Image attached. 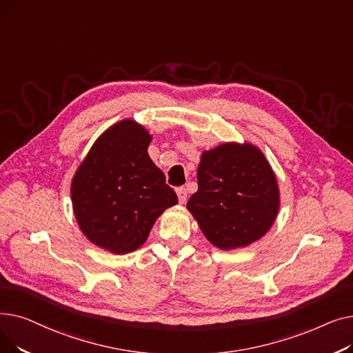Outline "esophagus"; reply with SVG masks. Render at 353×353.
<instances>
[{
	"instance_id": "obj_1",
	"label": "esophagus",
	"mask_w": 353,
	"mask_h": 353,
	"mask_svg": "<svg viewBox=\"0 0 353 353\" xmlns=\"http://www.w3.org/2000/svg\"><path fill=\"white\" fill-rule=\"evenodd\" d=\"M176 193H177L180 205H184V203L188 201V190L183 189V188H179V189H176Z\"/></svg>"
}]
</instances>
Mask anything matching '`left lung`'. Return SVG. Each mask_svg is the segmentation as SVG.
Here are the masks:
<instances>
[{"label":"left lung","instance_id":"left-lung-1","mask_svg":"<svg viewBox=\"0 0 353 353\" xmlns=\"http://www.w3.org/2000/svg\"><path fill=\"white\" fill-rule=\"evenodd\" d=\"M197 184L186 208L205 237L221 250L246 248L262 239L281 209L272 165L249 141H226L203 152Z\"/></svg>","mask_w":353,"mask_h":353}]
</instances>
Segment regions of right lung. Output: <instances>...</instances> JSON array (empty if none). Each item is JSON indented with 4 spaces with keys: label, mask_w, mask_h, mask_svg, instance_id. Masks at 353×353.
<instances>
[{
    "label": "right lung",
    "mask_w": 353,
    "mask_h": 353,
    "mask_svg": "<svg viewBox=\"0 0 353 353\" xmlns=\"http://www.w3.org/2000/svg\"><path fill=\"white\" fill-rule=\"evenodd\" d=\"M153 136L133 119L110 125L91 145L71 180L80 230L114 254L137 250L177 196L147 153Z\"/></svg>",
    "instance_id": "obj_1"
}]
</instances>
